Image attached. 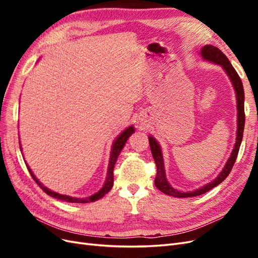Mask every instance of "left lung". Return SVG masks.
I'll return each instance as SVG.
<instances>
[{"label": "left lung", "mask_w": 258, "mask_h": 258, "mask_svg": "<svg viewBox=\"0 0 258 258\" xmlns=\"http://www.w3.org/2000/svg\"><path fill=\"white\" fill-rule=\"evenodd\" d=\"M201 56L205 60H208L210 62H213L215 64H220L225 70V72L227 73L229 79L233 85V88L236 90V97H237V107H238V129H237V140L235 147H233L232 153L230 155L229 159L226 162L224 169L213 182L208 183L207 185L200 187L199 189H196L194 191L188 192H182L174 189L173 187L168 183L166 173H165V165H163L162 159V153L160 150V146L158 142L153 137H148V141H150V146L152 155L154 157L156 167H157V174H156L155 178V185L157 188L162 191L163 194L169 195V196L177 197V198H187V197H195L204 195L205 192L214 188L215 186L221 184L224 179L227 177L230 173V171L235 165L237 156L239 153V148L241 145L242 138H243V130H244V122H245V114H244V90L243 85H242L241 79L239 77L237 71L231 66L228 58L225 56L222 52V50L218 49L215 46L212 45H206L205 47L201 48Z\"/></svg>", "instance_id": "1"}]
</instances>
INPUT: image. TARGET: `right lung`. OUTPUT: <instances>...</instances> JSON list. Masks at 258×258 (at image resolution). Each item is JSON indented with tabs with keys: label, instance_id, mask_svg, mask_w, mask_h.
<instances>
[{
	"label": "right lung",
	"instance_id": "add662e5",
	"mask_svg": "<svg viewBox=\"0 0 258 258\" xmlns=\"http://www.w3.org/2000/svg\"><path fill=\"white\" fill-rule=\"evenodd\" d=\"M134 132H135V128L132 127V126H130L126 130L122 131L121 134L118 136V138L115 140V142H114V144L112 146V153H111V157H110V165H108V170H107L106 181H105L102 188H101L98 192H96L95 195H92V196H90L88 198H74V197H71V196H67V195H61V194H58V192L51 191L50 189L47 188V187L43 186V184H41L40 182H38V179L32 173V171H31L29 166L27 165V163H26V165H27V168L29 170L31 176L33 177V179L36 182V184L40 186L41 188L46 194L48 195V196L53 197V198H56V199H59V200H63V201H67V202H74V204H87V202H93V201H96V200H99L100 198L104 197L105 195L111 190V188L113 187V183H114V173H113V171H114L115 162L117 160V157H118V155L120 154V151L123 148L124 144H126L128 138L132 134H134Z\"/></svg>",
	"mask_w": 258,
	"mask_h": 258
}]
</instances>
